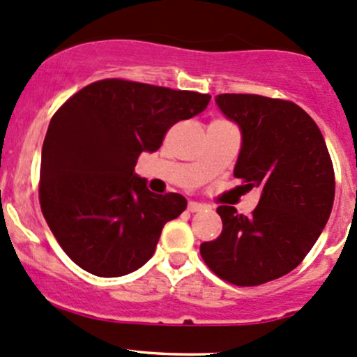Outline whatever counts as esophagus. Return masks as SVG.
Listing matches in <instances>:
<instances>
[{"label": "esophagus", "instance_id": "obj_1", "mask_svg": "<svg viewBox=\"0 0 357 357\" xmlns=\"http://www.w3.org/2000/svg\"><path fill=\"white\" fill-rule=\"evenodd\" d=\"M202 210H205V205H202V203H197V202L188 203V211H190V213H197V211H202Z\"/></svg>", "mask_w": 357, "mask_h": 357}]
</instances>
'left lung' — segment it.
<instances>
[{"label": "left lung", "mask_w": 357, "mask_h": 357, "mask_svg": "<svg viewBox=\"0 0 357 357\" xmlns=\"http://www.w3.org/2000/svg\"><path fill=\"white\" fill-rule=\"evenodd\" d=\"M215 101L242 132L234 176L261 198L248 217L218 206L222 234L203 242L199 254L223 281L257 287L293 271L310 252L334 205V166L320 128L293 101L236 93Z\"/></svg>", "instance_id": "1"}]
</instances>
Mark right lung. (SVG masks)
<instances>
[{
    "mask_svg": "<svg viewBox=\"0 0 357 357\" xmlns=\"http://www.w3.org/2000/svg\"><path fill=\"white\" fill-rule=\"evenodd\" d=\"M210 98L112 77L79 89L54 113L38 199L59 245L79 268L115 278L151 259L186 198L149 191L134 172L137 159L158 151L172 125L202 113Z\"/></svg>",
    "mask_w": 357,
    "mask_h": 357,
    "instance_id": "right-lung-1",
    "label": "right lung"
}]
</instances>
